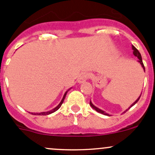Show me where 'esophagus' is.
Wrapping results in <instances>:
<instances>
[{"label": "esophagus", "instance_id": "esophagus-1", "mask_svg": "<svg viewBox=\"0 0 155 155\" xmlns=\"http://www.w3.org/2000/svg\"><path fill=\"white\" fill-rule=\"evenodd\" d=\"M89 77V74L86 72H83V73H81L80 75H79V78H78V82H79V83H82V82H85V80H87V78Z\"/></svg>", "mask_w": 155, "mask_h": 155}]
</instances>
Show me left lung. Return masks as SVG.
I'll return each instance as SVG.
<instances>
[{"instance_id":"8db88e82","label":"left lung","mask_w":155,"mask_h":155,"mask_svg":"<svg viewBox=\"0 0 155 155\" xmlns=\"http://www.w3.org/2000/svg\"><path fill=\"white\" fill-rule=\"evenodd\" d=\"M132 49H133V50H134V51H133V53H134V55H135V56H136V57H137V58H139V61H139V62H140V64H141V65H142V67H143V69H144V71H145V67H144V64H143V60H142V56H141V54H140V51H138V50H137V48H136L135 47H134V46H132ZM140 97H141V95H140V97H139V98H138V99H137V101H135V102H134V104H132V105H131V106H130V107H133V106H134V105H135V104H137V102H138V101H139V100H140ZM90 105H91V107L92 108H93V109H95V110H96V111H97V112H100V113H101V114H104V115H108V114H107V113H106V112H104V111L101 110V109H98V108H97V107H95V106H94V105H93V104H92V103H91V101H90ZM130 108H128V109H130ZM128 109H127V110H126V111H125V112H127V110H128Z\"/></svg>"}]
</instances>
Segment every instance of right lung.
<instances>
[{
  "label": "right lung",
  "instance_id": "obj_1",
  "mask_svg": "<svg viewBox=\"0 0 155 155\" xmlns=\"http://www.w3.org/2000/svg\"><path fill=\"white\" fill-rule=\"evenodd\" d=\"M67 93H68V91H67L66 93L64 94V97H63V99L61 100V101L60 104H58V106H57V107L54 108V109H53L52 110H50V111H48V112H40V113H31V114H32V115H49V114H51V113H52V112H55V111H57L58 109L59 108L61 107V106L62 104H63L64 101L65 97H66Z\"/></svg>",
  "mask_w": 155,
  "mask_h": 155
}]
</instances>
